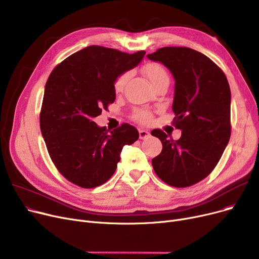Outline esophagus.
Returning <instances> with one entry per match:
<instances>
[{
  "label": "esophagus",
  "instance_id": "34e87169",
  "mask_svg": "<svg viewBox=\"0 0 259 259\" xmlns=\"http://www.w3.org/2000/svg\"><path fill=\"white\" fill-rule=\"evenodd\" d=\"M139 133H140V139L141 140H144V139H147V138L150 137V132L147 131V130H140Z\"/></svg>",
  "mask_w": 259,
  "mask_h": 259
}]
</instances>
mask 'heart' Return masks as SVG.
I'll return each mask as SVG.
<instances>
[{
	"label": "heart",
	"mask_w": 259,
	"mask_h": 259,
	"mask_svg": "<svg viewBox=\"0 0 259 259\" xmlns=\"http://www.w3.org/2000/svg\"><path fill=\"white\" fill-rule=\"evenodd\" d=\"M143 72L147 76V78L150 80V83L154 88L161 84H168L169 85V74L165 67L158 64V63H149L143 68ZM129 72H124L118 74L114 81H113V89L115 92H121L124 90L128 78H129ZM153 111L151 109L148 108H138L132 112L131 118L137 121L138 124L146 126L151 124L153 120Z\"/></svg>",
	"instance_id": "heart-1"
}]
</instances>
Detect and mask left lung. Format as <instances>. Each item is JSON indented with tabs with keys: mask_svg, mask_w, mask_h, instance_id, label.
I'll use <instances>...</instances> for the list:
<instances>
[{
	"mask_svg": "<svg viewBox=\"0 0 259 259\" xmlns=\"http://www.w3.org/2000/svg\"><path fill=\"white\" fill-rule=\"evenodd\" d=\"M147 58L164 64L175 79L172 125L180 140L154 129L162 150L152 159L158 178L186 188L214 170L231 137V91L226 74L211 59L188 47H162Z\"/></svg>",
	"mask_w": 259,
	"mask_h": 259,
	"instance_id": "8db88e82",
	"label": "left lung"
}]
</instances>
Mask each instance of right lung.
Instances as JSON below:
<instances>
[{
	"label": "right lung",
	"mask_w": 259,
	"mask_h": 259,
	"mask_svg": "<svg viewBox=\"0 0 259 259\" xmlns=\"http://www.w3.org/2000/svg\"><path fill=\"white\" fill-rule=\"evenodd\" d=\"M145 53L91 45L51 71L39 126L49 156L67 181L85 189L105 184L116 170L122 147L139 140L137 128L127 122L110 131L93 118L114 103L115 77L137 66Z\"/></svg>",
	"instance_id": "obj_1"
}]
</instances>
